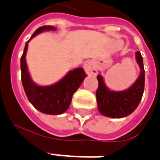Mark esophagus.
Listing matches in <instances>:
<instances>
[{
    "mask_svg": "<svg viewBox=\"0 0 160 160\" xmlns=\"http://www.w3.org/2000/svg\"><path fill=\"white\" fill-rule=\"evenodd\" d=\"M84 69H85V72H86L87 75H96L98 74L97 70L95 69V65H93L91 62L85 63V65H84Z\"/></svg>",
    "mask_w": 160,
    "mask_h": 160,
    "instance_id": "34e87169",
    "label": "esophagus"
}]
</instances>
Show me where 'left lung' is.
I'll list each match as a JSON object with an SVG mask.
<instances>
[{"label": "left lung", "mask_w": 160, "mask_h": 160, "mask_svg": "<svg viewBox=\"0 0 160 160\" xmlns=\"http://www.w3.org/2000/svg\"><path fill=\"white\" fill-rule=\"evenodd\" d=\"M140 68V75L134 85L124 91H112L106 87L104 79L97 75L99 86L96 90L98 109L100 114L111 118H123L135 110L142 99L144 90V69L143 57L139 51L135 53Z\"/></svg>", "instance_id": "1"}]
</instances>
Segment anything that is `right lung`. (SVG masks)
Instances as JSON below:
<instances>
[{
	"label": "right lung",
	"mask_w": 160,
	"mask_h": 160,
	"mask_svg": "<svg viewBox=\"0 0 160 160\" xmlns=\"http://www.w3.org/2000/svg\"><path fill=\"white\" fill-rule=\"evenodd\" d=\"M52 26H44L38 28L31 39L45 31H55ZM29 40L26 42L24 52L21 58V81L29 101L36 109L47 114H60L68 109L74 93L79 89L87 75L83 68L70 70L62 80L50 86L36 85L31 79L26 65V54Z\"/></svg>",
	"instance_id": "1"
}]
</instances>
